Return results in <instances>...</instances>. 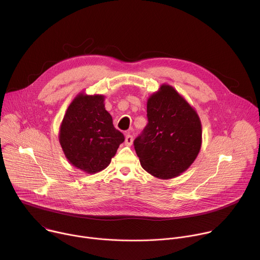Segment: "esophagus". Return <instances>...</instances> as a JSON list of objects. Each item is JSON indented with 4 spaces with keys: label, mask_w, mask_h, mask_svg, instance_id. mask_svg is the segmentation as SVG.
Masks as SVG:
<instances>
[{
    "label": "esophagus",
    "mask_w": 260,
    "mask_h": 260,
    "mask_svg": "<svg viewBox=\"0 0 260 260\" xmlns=\"http://www.w3.org/2000/svg\"><path fill=\"white\" fill-rule=\"evenodd\" d=\"M132 143H133V136L128 133V134L126 135V137H125V144H126L127 146H130V145H132Z\"/></svg>",
    "instance_id": "obj_1"
}]
</instances>
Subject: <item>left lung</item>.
<instances>
[{"label":"left lung","instance_id":"left-lung-1","mask_svg":"<svg viewBox=\"0 0 260 260\" xmlns=\"http://www.w3.org/2000/svg\"><path fill=\"white\" fill-rule=\"evenodd\" d=\"M147 120L134 140L141 167L159 179L179 176L193 164L201 147L196 111L172 86L162 84L147 101Z\"/></svg>","mask_w":260,"mask_h":260}]
</instances>
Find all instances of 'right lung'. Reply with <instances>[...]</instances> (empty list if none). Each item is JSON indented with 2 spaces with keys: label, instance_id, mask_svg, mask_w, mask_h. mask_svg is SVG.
Returning <instances> with one entry per match:
<instances>
[{
  "label": "right lung",
  "instance_id": "obj_1",
  "mask_svg": "<svg viewBox=\"0 0 260 260\" xmlns=\"http://www.w3.org/2000/svg\"><path fill=\"white\" fill-rule=\"evenodd\" d=\"M105 96L79 93L68 107L59 133L60 144L77 169L95 174L106 169L125 137L105 109Z\"/></svg>",
  "mask_w": 260,
  "mask_h": 260
}]
</instances>
